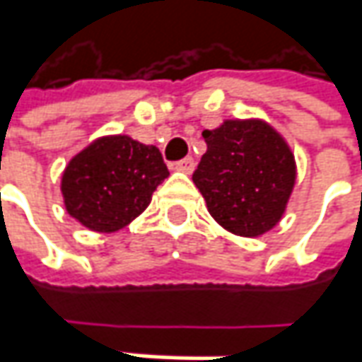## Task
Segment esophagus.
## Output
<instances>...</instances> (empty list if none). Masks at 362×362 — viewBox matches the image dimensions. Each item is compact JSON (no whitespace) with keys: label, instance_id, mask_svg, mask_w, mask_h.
<instances>
[{"label":"esophagus","instance_id":"esophagus-1","mask_svg":"<svg viewBox=\"0 0 362 362\" xmlns=\"http://www.w3.org/2000/svg\"><path fill=\"white\" fill-rule=\"evenodd\" d=\"M174 168L178 170V172H184V174H190L194 170V158H184L180 162H176V166Z\"/></svg>","mask_w":362,"mask_h":362}]
</instances>
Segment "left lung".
<instances>
[{
    "label": "left lung",
    "mask_w": 362,
    "mask_h": 362,
    "mask_svg": "<svg viewBox=\"0 0 362 362\" xmlns=\"http://www.w3.org/2000/svg\"><path fill=\"white\" fill-rule=\"evenodd\" d=\"M202 136L206 154L192 180L212 218L246 238L274 228L296 180L284 138L262 119H226Z\"/></svg>",
    "instance_id": "obj_1"
}]
</instances>
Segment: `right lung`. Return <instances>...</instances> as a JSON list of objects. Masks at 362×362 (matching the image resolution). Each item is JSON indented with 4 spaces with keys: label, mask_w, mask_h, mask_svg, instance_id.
I'll use <instances>...</instances> for the list:
<instances>
[{
    "label": "right lung",
    "mask_w": 362,
    "mask_h": 362,
    "mask_svg": "<svg viewBox=\"0 0 362 362\" xmlns=\"http://www.w3.org/2000/svg\"><path fill=\"white\" fill-rule=\"evenodd\" d=\"M168 176L156 146L104 136L69 160L62 176L64 204L81 226L116 232L142 214Z\"/></svg>",
    "instance_id": "1"
}]
</instances>
